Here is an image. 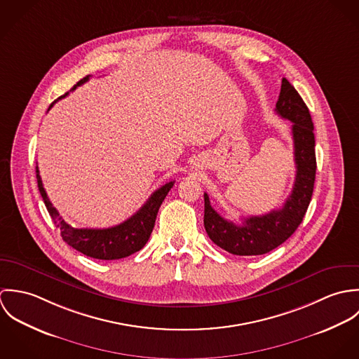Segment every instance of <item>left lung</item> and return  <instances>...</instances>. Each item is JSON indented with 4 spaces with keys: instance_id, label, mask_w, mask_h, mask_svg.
I'll return each mask as SVG.
<instances>
[{
    "instance_id": "left-lung-1",
    "label": "left lung",
    "mask_w": 359,
    "mask_h": 359,
    "mask_svg": "<svg viewBox=\"0 0 359 359\" xmlns=\"http://www.w3.org/2000/svg\"><path fill=\"white\" fill-rule=\"evenodd\" d=\"M275 111L293 123L296 180L283 207L248 217L238 225L221 217L205 194V232L217 246L235 256L265 255L289 239L302 224L313 192L316 172L313 123L307 104L286 79H282Z\"/></svg>"
}]
</instances>
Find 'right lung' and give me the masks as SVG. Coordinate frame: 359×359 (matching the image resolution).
Listing matches in <instances>:
<instances>
[{"label": "right lung", "mask_w": 359, "mask_h": 359, "mask_svg": "<svg viewBox=\"0 0 359 359\" xmlns=\"http://www.w3.org/2000/svg\"><path fill=\"white\" fill-rule=\"evenodd\" d=\"M88 79L90 76L81 79L70 91H74L79 86L88 81ZM67 95L69 93L59 97L56 101ZM56 101H53L50 104L48 110ZM36 172H37L40 194L51 215L52 221L60 229L62 239L77 252L97 259H118V258H124L140 252L149 241V236L154 231L157 211L163 203L164 198L167 196L168 191L174 185V181H170L161 188H158L157 191H154L151 198L147 201V203L142 205L133 217H130L120 225H116L111 228H103V229H88V228L79 229V228L70 226L67 222H65V219H62L57 210L52 205L47 196V192L43 187L41 177L39 174V167H36Z\"/></svg>", "instance_id": "1"}]
</instances>
